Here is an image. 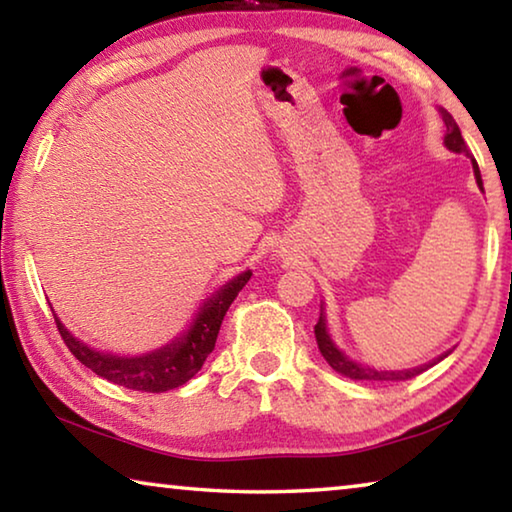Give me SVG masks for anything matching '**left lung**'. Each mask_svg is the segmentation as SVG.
<instances>
[{"label": "left lung", "mask_w": 512, "mask_h": 512, "mask_svg": "<svg viewBox=\"0 0 512 512\" xmlns=\"http://www.w3.org/2000/svg\"><path fill=\"white\" fill-rule=\"evenodd\" d=\"M442 118H444V125H446V136H444V143L446 148L453 150V152H467V143L465 139H462L460 129L456 125V120H453V116L449 111H442ZM474 164V175H476V184L481 186L483 189V180H481V170H478V164L476 159H472ZM314 337H316V344H319V351L323 358H326V362L330 364L332 369H335L337 373H342V376L346 378H353V380H410L419 376V373H424L428 367H433V364L440 362L442 358H437L435 362H428L424 364V367H417V369H405V371H376V369H369V367H362V364L348 360L346 355L339 351V348L332 344V339L328 335L326 330V319H323V314L319 316V321H316L314 326Z\"/></svg>", "instance_id": "8db88e82"}]
</instances>
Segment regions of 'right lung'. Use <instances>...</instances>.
<instances>
[{
  "label": "right lung",
  "mask_w": 512,
  "mask_h": 512,
  "mask_svg": "<svg viewBox=\"0 0 512 512\" xmlns=\"http://www.w3.org/2000/svg\"><path fill=\"white\" fill-rule=\"evenodd\" d=\"M248 280L250 271L237 275L232 282H227L221 291H216V294L202 305L198 319L193 321L191 330L186 332L184 337L164 348H159V351L141 355V358H118V355L93 351V348H88L84 342L72 337L56 316L54 321L63 342L70 348V353L75 355L84 367L97 373L100 378H107L113 385L136 389V392L159 394L189 383V380L202 369V364L209 358V353L214 351L225 312L230 310L232 300L239 296V291L246 287Z\"/></svg>",
  "instance_id": "right-lung-1"
}]
</instances>
